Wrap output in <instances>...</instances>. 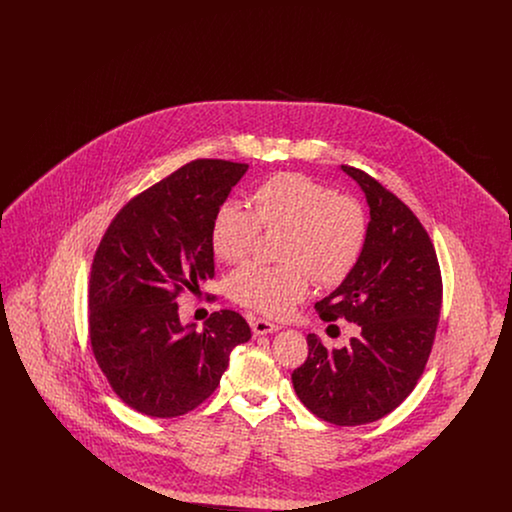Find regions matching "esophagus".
Listing matches in <instances>:
<instances>
[{
  "instance_id": "34e87169",
  "label": "esophagus",
  "mask_w": 512,
  "mask_h": 512,
  "mask_svg": "<svg viewBox=\"0 0 512 512\" xmlns=\"http://www.w3.org/2000/svg\"><path fill=\"white\" fill-rule=\"evenodd\" d=\"M251 328H253V334H255V336H267V334H272V332H278V330H280L278 324L270 322L267 318H253V320H251Z\"/></svg>"
}]
</instances>
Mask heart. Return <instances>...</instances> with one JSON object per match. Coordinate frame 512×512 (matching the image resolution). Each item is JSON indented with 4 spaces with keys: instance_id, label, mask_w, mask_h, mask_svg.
Listing matches in <instances>:
<instances>
[{
    "instance_id": "heart-1",
    "label": "heart",
    "mask_w": 512,
    "mask_h": 512,
    "mask_svg": "<svg viewBox=\"0 0 512 512\" xmlns=\"http://www.w3.org/2000/svg\"><path fill=\"white\" fill-rule=\"evenodd\" d=\"M251 211L222 203L211 222V249L224 263H240L257 242L259 228L284 230L282 265L247 263L230 276L236 303L265 317H284L318 286L343 282L366 242V215L359 201L299 172L274 174L253 188Z\"/></svg>"
}]
</instances>
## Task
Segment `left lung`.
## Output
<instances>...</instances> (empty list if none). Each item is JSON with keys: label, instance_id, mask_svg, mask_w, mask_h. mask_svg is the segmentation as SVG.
Here are the masks:
<instances>
[{"label": "left lung", "instance_id": "1", "mask_svg": "<svg viewBox=\"0 0 512 512\" xmlns=\"http://www.w3.org/2000/svg\"><path fill=\"white\" fill-rule=\"evenodd\" d=\"M341 171L365 192L366 242L349 276L315 307L322 320L359 324V334L332 351L309 334V357L292 382L318 418L359 426L390 414L414 390L436 338L443 288L436 249L413 211L370 174Z\"/></svg>", "mask_w": 512, "mask_h": 512}]
</instances>
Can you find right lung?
<instances>
[{
    "label": "right lung",
    "mask_w": 512,
    "mask_h": 512,
    "mask_svg": "<svg viewBox=\"0 0 512 512\" xmlns=\"http://www.w3.org/2000/svg\"><path fill=\"white\" fill-rule=\"evenodd\" d=\"M249 165L197 159L130 199L111 220L90 272V341L107 382L138 413L194 411L251 338L236 311L195 330L176 297L215 276L211 222Z\"/></svg>",
    "instance_id": "add662e5"
}]
</instances>
